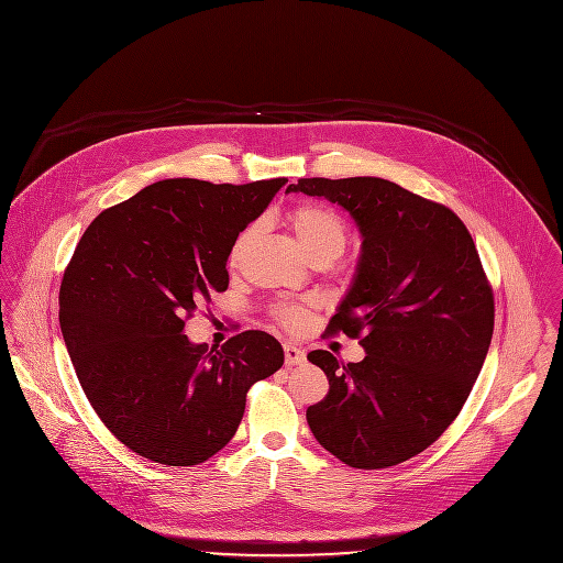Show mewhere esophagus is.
I'll list each match as a JSON object with an SVG mask.
<instances>
[{
	"label": "esophagus",
	"instance_id": "34e87169",
	"mask_svg": "<svg viewBox=\"0 0 563 563\" xmlns=\"http://www.w3.org/2000/svg\"><path fill=\"white\" fill-rule=\"evenodd\" d=\"M284 360L286 366H301L306 362V353L292 344H284Z\"/></svg>",
	"mask_w": 563,
	"mask_h": 563
}]
</instances>
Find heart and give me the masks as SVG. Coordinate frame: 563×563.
Returning <instances> with one entry per match:
<instances>
[{"instance_id": "obj_1", "label": "heart", "mask_w": 563, "mask_h": 563, "mask_svg": "<svg viewBox=\"0 0 563 563\" xmlns=\"http://www.w3.org/2000/svg\"><path fill=\"white\" fill-rule=\"evenodd\" d=\"M286 221L290 231L295 233L299 246L303 253L314 260L317 264L332 262L334 257H340L346 240H349V229L346 221L336 214L332 208L314 201H303L297 203L288 210ZM251 233H242L238 242L233 244L231 251V264H238L244 255V249L249 244ZM275 321L290 332H299L306 328L310 319V306L308 303H295V301H282L273 308Z\"/></svg>"}]
</instances>
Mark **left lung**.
Masks as SVG:
<instances>
[{"instance_id":"8db88e82","label":"left lung","mask_w":563,"mask_h":563,"mask_svg":"<svg viewBox=\"0 0 563 563\" xmlns=\"http://www.w3.org/2000/svg\"><path fill=\"white\" fill-rule=\"evenodd\" d=\"M286 192L344 206L364 235L357 277L325 332L360 340L366 357L308 353L330 384L308 406V426L351 468L397 466L455 421L484 366L495 297L477 246L451 208L388 179L308 177Z\"/></svg>"}]
</instances>
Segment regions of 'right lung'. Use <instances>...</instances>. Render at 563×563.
<instances>
[{"label":"right lung","mask_w":563,"mask_h":563,"mask_svg":"<svg viewBox=\"0 0 563 563\" xmlns=\"http://www.w3.org/2000/svg\"><path fill=\"white\" fill-rule=\"evenodd\" d=\"M286 181L164 179L101 210L81 235L59 325L92 410L133 453L203 464L238 432L251 386L282 368V344L264 330L212 353L184 325L229 288L233 244Z\"/></svg>","instance_id":"right-lung-1"}]
</instances>
